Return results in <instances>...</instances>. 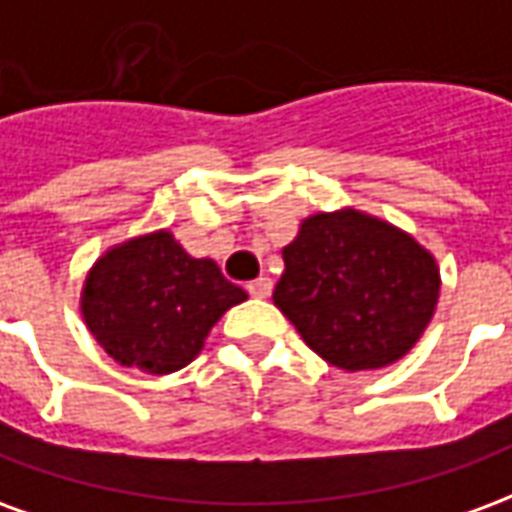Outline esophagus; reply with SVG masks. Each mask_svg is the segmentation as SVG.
<instances>
[{
  "label": "esophagus",
  "mask_w": 512,
  "mask_h": 512,
  "mask_svg": "<svg viewBox=\"0 0 512 512\" xmlns=\"http://www.w3.org/2000/svg\"><path fill=\"white\" fill-rule=\"evenodd\" d=\"M246 290H249V296H255V299H266V296H271V279L268 277L252 279V282L246 285Z\"/></svg>",
  "instance_id": "esophagus-1"
}]
</instances>
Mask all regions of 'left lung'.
<instances>
[{
  "instance_id": "left-lung-1",
  "label": "left lung",
  "mask_w": 512,
  "mask_h": 512,
  "mask_svg": "<svg viewBox=\"0 0 512 512\" xmlns=\"http://www.w3.org/2000/svg\"><path fill=\"white\" fill-rule=\"evenodd\" d=\"M274 304L329 365L373 370L417 343L439 299L422 246L365 213H318L285 246Z\"/></svg>"
}]
</instances>
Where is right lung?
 <instances>
[{"label": "right lung", "instance_id": "obj_1", "mask_svg": "<svg viewBox=\"0 0 512 512\" xmlns=\"http://www.w3.org/2000/svg\"><path fill=\"white\" fill-rule=\"evenodd\" d=\"M244 299L213 260H194L161 230L95 263L82 312L115 362L164 376L189 365L213 323Z\"/></svg>", "mask_w": 512, "mask_h": 512}]
</instances>
